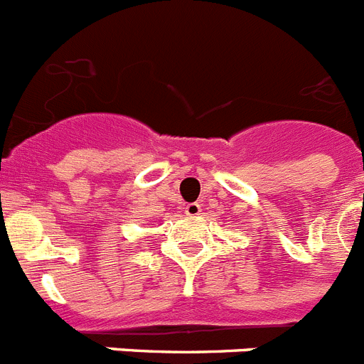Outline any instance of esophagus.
<instances>
[{
	"mask_svg": "<svg viewBox=\"0 0 364 364\" xmlns=\"http://www.w3.org/2000/svg\"><path fill=\"white\" fill-rule=\"evenodd\" d=\"M185 214L190 215V218H196V215L201 214V205L199 203H188L185 206Z\"/></svg>",
	"mask_w": 364,
	"mask_h": 364,
	"instance_id": "34e87169",
	"label": "esophagus"
}]
</instances>
